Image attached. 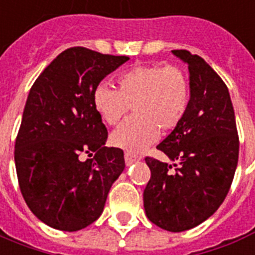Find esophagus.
<instances>
[{
  "instance_id": "esophagus-1",
  "label": "esophagus",
  "mask_w": 255,
  "mask_h": 255,
  "mask_svg": "<svg viewBox=\"0 0 255 255\" xmlns=\"http://www.w3.org/2000/svg\"><path fill=\"white\" fill-rule=\"evenodd\" d=\"M139 159H140V156L134 155V154H131V152H129V151L125 152V162L128 166H129V164H131V163L137 162V160H139Z\"/></svg>"
}]
</instances>
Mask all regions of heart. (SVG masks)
Masks as SVG:
<instances>
[{"instance_id":"obj_1","label":"heart","mask_w":255,"mask_h":255,"mask_svg":"<svg viewBox=\"0 0 255 255\" xmlns=\"http://www.w3.org/2000/svg\"><path fill=\"white\" fill-rule=\"evenodd\" d=\"M191 87L178 66H137L118 75L117 89L100 84L93 105L104 121L117 125L133 107L135 115L112 133V143L129 152H142L159 138V129L172 130L189 105Z\"/></svg>"}]
</instances>
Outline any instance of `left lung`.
<instances>
[{"label":"left lung","instance_id":"left-lung-1","mask_svg":"<svg viewBox=\"0 0 255 255\" xmlns=\"http://www.w3.org/2000/svg\"><path fill=\"white\" fill-rule=\"evenodd\" d=\"M172 54L188 64L191 97L182 122L156 148L179 164L174 169L144 158L151 178L143 191V205L152 224L184 232L211 217L225 200L237 168L240 140L223 79L199 55L187 50Z\"/></svg>","mask_w":255,"mask_h":255}]
</instances>
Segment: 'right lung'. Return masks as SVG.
I'll return each instance as SVG.
<instances>
[{"mask_svg":"<svg viewBox=\"0 0 255 255\" xmlns=\"http://www.w3.org/2000/svg\"><path fill=\"white\" fill-rule=\"evenodd\" d=\"M128 60L71 47L30 89L14 160L26 204L48 227L76 232L95 223L125 168L121 148L105 146L108 130L95 109L93 92Z\"/></svg>","mask_w":255,"mask_h":255,"instance_id":"add662e5","label":"right lung"}]
</instances>
